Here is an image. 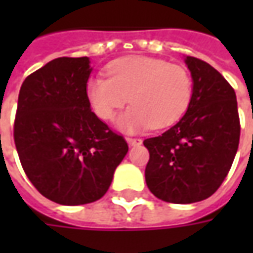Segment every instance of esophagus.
I'll return each mask as SVG.
<instances>
[{"instance_id": "34e87169", "label": "esophagus", "mask_w": 253, "mask_h": 253, "mask_svg": "<svg viewBox=\"0 0 253 253\" xmlns=\"http://www.w3.org/2000/svg\"><path fill=\"white\" fill-rule=\"evenodd\" d=\"M127 142L130 146H138L142 143V139L141 138H127Z\"/></svg>"}]
</instances>
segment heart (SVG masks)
Instances as JSON below:
<instances>
[{
	"label": "heart",
	"mask_w": 253,
	"mask_h": 253,
	"mask_svg": "<svg viewBox=\"0 0 253 253\" xmlns=\"http://www.w3.org/2000/svg\"><path fill=\"white\" fill-rule=\"evenodd\" d=\"M107 76L89 78L86 100L94 115L110 122L130 99L132 105L119 119L123 131L169 127L190 107L194 84L180 65L150 57H123L107 65Z\"/></svg>",
	"instance_id": "heart-1"
}]
</instances>
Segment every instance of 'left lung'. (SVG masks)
Masks as SVG:
<instances>
[{
  "label": "left lung",
  "mask_w": 253,
  "mask_h": 253,
  "mask_svg": "<svg viewBox=\"0 0 253 253\" xmlns=\"http://www.w3.org/2000/svg\"><path fill=\"white\" fill-rule=\"evenodd\" d=\"M194 90L186 115L159 137L148 138L145 179L149 190L169 203L211 196L228 176L240 141L237 100L232 85L209 63L187 57Z\"/></svg>",
  "instance_id": "8db88e82"
}]
</instances>
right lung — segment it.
Listing matches in <instances>:
<instances>
[{
    "mask_svg": "<svg viewBox=\"0 0 253 253\" xmlns=\"http://www.w3.org/2000/svg\"><path fill=\"white\" fill-rule=\"evenodd\" d=\"M90 72L88 57L50 61L24 80L14 118L25 175L42 195L66 206L104 195L128 150L123 135L90 110L85 94Z\"/></svg>",
    "mask_w": 253,
    "mask_h": 253,
    "instance_id": "1",
    "label": "right lung"
}]
</instances>
